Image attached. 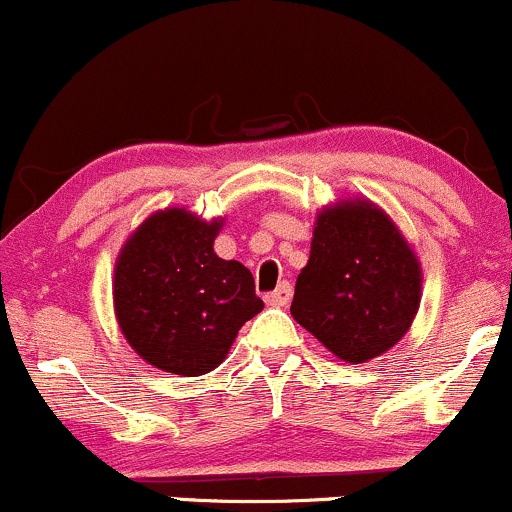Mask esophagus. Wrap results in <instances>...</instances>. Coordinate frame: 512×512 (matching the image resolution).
I'll return each mask as SVG.
<instances>
[{
  "instance_id": "obj_1",
  "label": "esophagus",
  "mask_w": 512,
  "mask_h": 512,
  "mask_svg": "<svg viewBox=\"0 0 512 512\" xmlns=\"http://www.w3.org/2000/svg\"><path fill=\"white\" fill-rule=\"evenodd\" d=\"M291 296H293L291 284H286L284 281V284L276 286L272 293H267V298H264V301H267V305H274V308H284V305L291 303Z\"/></svg>"
}]
</instances>
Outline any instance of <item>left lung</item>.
I'll use <instances>...</instances> for the list:
<instances>
[{"label": "left lung", "mask_w": 512, "mask_h": 512, "mask_svg": "<svg viewBox=\"0 0 512 512\" xmlns=\"http://www.w3.org/2000/svg\"><path fill=\"white\" fill-rule=\"evenodd\" d=\"M421 262L397 223L366 197L317 211L291 315L346 363L390 351L419 313Z\"/></svg>", "instance_id": "obj_1"}]
</instances>
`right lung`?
Listing matches in <instances>:
<instances>
[{"mask_svg":"<svg viewBox=\"0 0 512 512\" xmlns=\"http://www.w3.org/2000/svg\"><path fill=\"white\" fill-rule=\"evenodd\" d=\"M223 216L154 211L120 248L113 308L122 337L149 366L197 378L226 358L238 330L264 308L250 269L221 260Z\"/></svg>","mask_w":512,"mask_h":512,"instance_id":"1","label":"right lung"}]
</instances>
